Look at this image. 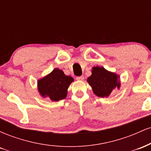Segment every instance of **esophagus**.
<instances>
[{
  "label": "esophagus",
  "instance_id": "esophagus-1",
  "mask_svg": "<svg viewBox=\"0 0 151 151\" xmlns=\"http://www.w3.org/2000/svg\"><path fill=\"white\" fill-rule=\"evenodd\" d=\"M76 79H77V80L78 81H83L84 80V77L83 76H79V77H76Z\"/></svg>",
  "mask_w": 151,
  "mask_h": 151
}]
</instances>
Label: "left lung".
<instances>
[{
  "label": "left lung",
  "instance_id": "1",
  "mask_svg": "<svg viewBox=\"0 0 151 151\" xmlns=\"http://www.w3.org/2000/svg\"><path fill=\"white\" fill-rule=\"evenodd\" d=\"M86 81L92 88L93 93L102 98L108 97L114 89H119L121 86L119 75L99 66L93 67L91 75Z\"/></svg>",
  "mask_w": 151,
  "mask_h": 151
}]
</instances>
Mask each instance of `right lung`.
I'll return each instance as SVG.
<instances>
[{"label":"right lung","mask_w":151,"mask_h":151,"mask_svg":"<svg viewBox=\"0 0 151 151\" xmlns=\"http://www.w3.org/2000/svg\"><path fill=\"white\" fill-rule=\"evenodd\" d=\"M73 81L72 77L65 75L63 71L55 68L37 81V89L43 98L49 97L52 101H58L67 97V89Z\"/></svg>","instance_id":"1"}]
</instances>
